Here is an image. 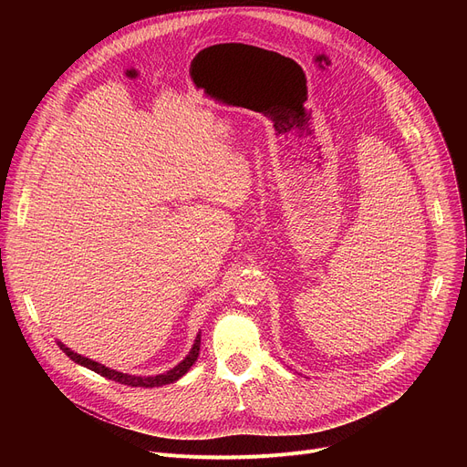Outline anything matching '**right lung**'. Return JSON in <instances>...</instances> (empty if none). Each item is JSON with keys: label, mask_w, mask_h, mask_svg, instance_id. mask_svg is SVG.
<instances>
[{"label": "right lung", "mask_w": 467, "mask_h": 467, "mask_svg": "<svg viewBox=\"0 0 467 467\" xmlns=\"http://www.w3.org/2000/svg\"><path fill=\"white\" fill-rule=\"evenodd\" d=\"M58 345H60V342H58ZM60 348L67 354V358H71L76 363L87 367V369H90V371H94V373H98V375H102V377H106V379H109V380H115V382H119V384L134 386V388H136V386H140V388H157V386H164V384H170V382H176L180 377H183V375L191 369V365L196 361V358H199L201 335L196 337V340H194V345H192L189 356H187L180 365H176L174 369H170L168 373L157 375V377H134V375L119 373V371L108 369L106 365H100V363H96V361H92V359H88V358H83V356H79V354H76V352H71V350L66 348L64 345H60Z\"/></svg>", "instance_id": "obj_1"}]
</instances>
